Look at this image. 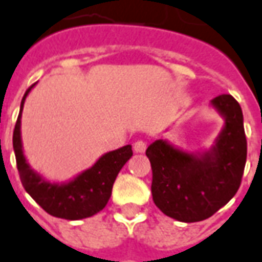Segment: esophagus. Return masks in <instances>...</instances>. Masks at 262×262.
I'll use <instances>...</instances> for the list:
<instances>
[{
  "instance_id": "esophagus-1",
  "label": "esophagus",
  "mask_w": 262,
  "mask_h": 262,
  "mask_svg": "<svg viewBox=\"0 0 262 262\" xmlns=\"http://www.w3.org/2000/svg\"><path fill=\"white\" fill-rule=\"evenodd\" d=\"M146 147H147V144H146V142H143V140H137L136 143L133 144V150H135L136 153H143L144 150H146Z\"/></svg>"
}]
</instances>
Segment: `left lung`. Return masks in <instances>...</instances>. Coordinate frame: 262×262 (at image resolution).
I'll list each match as a JSON object with an SVG mask.
<instances>
[{"instance_id":"obj_1","label":"left lung","mask_w":262,"mask_h":262,"mask_svg":"<svg viewBox=\"0 0 262 262\" xmlns=\"http://www.w3.org/2000/svg\"><path fill=\"white\" fill-rule=\"evenodd\" d=\"M224 119L213 146L188 153L166 139L146 150L153 171L151 195L162 213L183 223L211 217L233 199L244 173L247 139L243 111L231 95L211 99Z\"/></svg>"}]
</instances>
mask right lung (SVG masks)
<instances>
[{
	"mask_svg": "<svg viewBox=\"0 0 262 262\" xmlns=\"http://www.w3.org/2000/svg\"><path fill=\"white\" fill-rule=\"evenodd\" d=\"M34 85L25 92L21 102L12 144L16 167L25 191L45 211L58 219L82 220L103 210L112 194L113 183L126 162L133 156L130 144L107 151L100 156L92 167L83 170L68 182H49L29 166L25 159L21 139V116L25 99Z\"/></svg>",
	"mask_w": 262,
	"mask_h": 262,
	"instance_id": "obj_1",
	"label": "right lung"
}]
</instances>
